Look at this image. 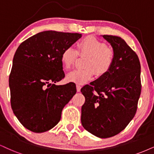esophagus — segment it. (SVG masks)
Here are the masks:
<instances>
[{
    "instance_id": "34e87169",
    "label": "esophagus",
    "mask_w": 154,
    "mask_h": 154,
    "mask_svg": "<svg viewBox=\"0 0 154 154\" xmlns=\"http://www.w3.org/2000/svg\"><path fill=\"white\" fill-rule=\"evenodd\" d=\"M76 89H77L78 92L80 91L81 89V86H80V85H76Z\"/></svg>"
}]
</instances>
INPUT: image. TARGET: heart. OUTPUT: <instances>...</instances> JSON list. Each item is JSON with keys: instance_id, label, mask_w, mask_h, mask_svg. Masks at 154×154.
<instances>
[{"instance_id": "obj_1", "label": "heart", "mask_w": 154, "mask_h": 154, "mask_svg": "<svg viewBox=\"0 0 154 154\" xmlns=\"http://www.w3.org/2000/svg\"><path fill=\"white\" fill-rule=\"evenodd\" d=\"M78 54L87 58L84 70H75L66 75V80L83 85L94 77V72L97 76H103L110 71L115 54L111 48H108L104 42L96 38L88 36L78 43V51L72 47H68L63 51L61 63L66 70L70 69L77 59Z\"/></svg>"}]
</instances>
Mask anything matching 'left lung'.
Returning a JSON list of instances; mask_svg holds the SVG:
<instances>
[{
  "instance_id": "obj_1",
  "label": "left lung",
  "mask_w": 154,
  "mask_h": 154,
  "mask_svg": "<svg viewBox=\"0 0 154 154\" xmlns=\"http://www.w3.org/2000/svg\"><path fill=\"white\" fill-rule=\"evenodd\" d=\"M102 37L111 45L114 61L107 73L81 88L86 101L81 107V120L89 133L106 138L122 131L136 114L141 88V65L123 38Z\"/></svg>"
}]
</instances>
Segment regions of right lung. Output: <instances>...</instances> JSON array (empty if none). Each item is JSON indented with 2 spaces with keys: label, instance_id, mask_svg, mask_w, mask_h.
<instances>
[{
  "label": "right lung",
  "instance_id": "right-lung-1",
  "mask_svg": "<svg viewBox=\"0 0 154 154\" xmlns=\"http://www.w3.org/2000/svg\"><path fill=\"white\" fill-rule=\"evenodd\" d=\"M82 34L40 32L18 46L9 76L13 113L27 129L51 130L59 122L63 109L76 94L74 83L57 86L65 76L61 54Z\"/></svg>",
  "mask_w": 154,
  "mask_h": 154
}]
</instances>
